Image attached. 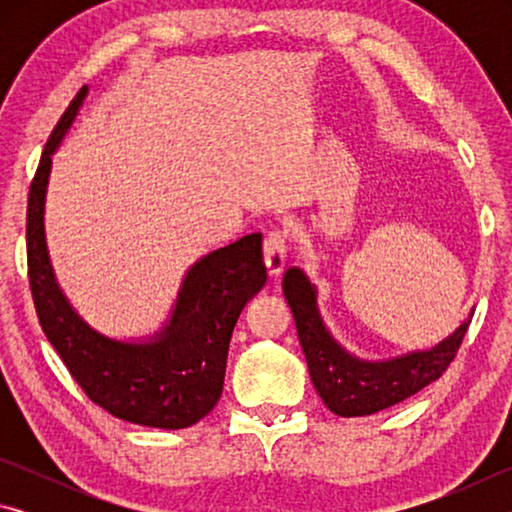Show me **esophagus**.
Here are the masks:
<instances>
[{
  "instance_id": "obj_1",
  "label": "esophagus",
  "mask_w": 512,
  "mask_h": 512,
  "mask_svg": "<svg viewBox=\"0 0 512 512\" xmlns=\"http://www.w3.org/2000/svg\"><path fill=\"white\" fill-rule=\"evenodd\" d=\"M289 255V239L284 230H271L264 239V262L271 275H277L287 264Z\"/></svg>"
}]
</instances>
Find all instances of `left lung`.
Masks as SVG:
<instances>
[{
    "label": "left lung",
    "mask_w": 512,
    "mask_h": 512,
    "mask_svg": "<svg viewBox=\"0 0 512 512\" xmlns=\"http://www.w3.org/2000/svg\"><path fill=\"white\" fill-rule=\"evenodd\" d=\"M282 289L296 320L311 381L327 409L343 418L384 411L443 377L449 363L456 359V352L470 327V320H467L433 350L370 363L352 357L329 336L316 309V291L300 268H289L284 273Z\"/></svg>",
    "instance_id": "left-lung-1"
}]
</instances>
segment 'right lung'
I'll return each mask as SVG.
<instances>
[{
	"label": "right lung",
	"mask_w": 512,
	"mask_h": 512,
	"mask_svg": "<svg viewBox=\"0 0 512 512\" xmlns=\"http://www.w3.org/2000/svg\"><path fill=\"white\" fill-rule=\"evenodd\" d=\"M85 92L81 88L51 131L29 189L27 264L40 327L69 375L103 411L144 427H192L219 402L232 329L246 302L266 284L262 235H246L192 266L169 325L155 341H110L85 325L54 280L42 228L51 153Z\"/></svg>",
	"instance_id": "obj_1"
}]
</instances>
